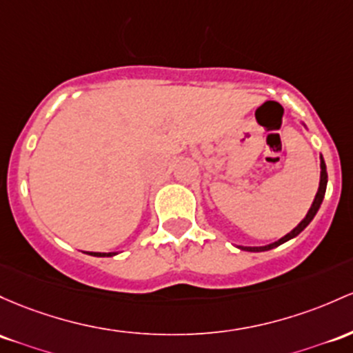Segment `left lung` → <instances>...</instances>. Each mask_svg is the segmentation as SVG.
<instances>
[{"label": "left lung", "mask_w": 353, "mask_h": 353, "mask_svg": "<svg viewBox=\"0 0 353 353\" xmlns=\"http://www.w3.org/2000/svg\"><path fill=\"white\" fill-rule=\"evenodd\" d=\"M320 169L321 170H320L319 191H316V196H315V199H313L312 208L308 209L307 216H305V218L300 221V224H298L295 230H292L288 234H285L283 238L278 239V241H274V243H271V245H266V246H238L239 250H243V251H254V253H259V251H268V250H273V248L283 245V243L290 241V239H293V238H295V236L300 234L301 231H303L305 228H307L308 224L312 223V219L315 218L316 212H319V209L321 206V201H323V197H325V191H327V181H328L327 165H325V161H323V157H321V156H320Z\"/></svg>", "instance_id": "obj_1"}]
</instances>
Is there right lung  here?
I'll list each match as a JSON object with an SVG mask.
<instances>
[{"label": "right lung", "mask_w": 353, "mask_h": 353, "mask_svg": "<svg viewBox=\"0 0 353 353\" xmlns=\"http://www.w3.org/2000/svg\"><path fill=\"white\" fill-rule=\"evenodd\" d=\"M87 254H92V256H114V254L117 253H87Z\"/></svg>", "instance_id": "1"}]
</instances>
